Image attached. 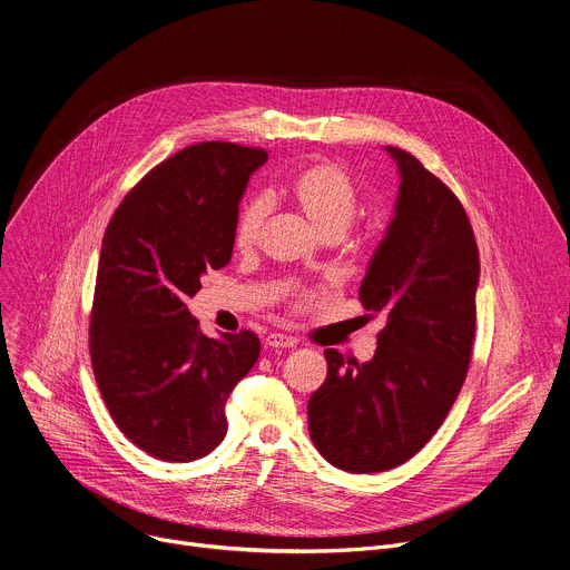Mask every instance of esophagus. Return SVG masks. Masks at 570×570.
Masks as SVG:
<instances>
[{"label":"esophagus","instance_id":"esophagus-1","mask_svg":"<svg viewBox=\"0 0 570 570\" xmlns=\"http://www.w3.org/2000/svg\"><path fill=\"white\" fill-rule=\"evenodd\" d=\"M266 345L268 347H295L297 341L293 336H286V334H268L266 336Z\"/></svg>","mask_w":570,"mask_h":570}]
</instances>
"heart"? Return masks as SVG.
Returning a JSON list of instances; mask_svg holds the SVG:
<instances>
[{"label": "heart", "instance_id": "heart-1", "mask_svg": "<svg viewBox=\"0 0 570 570\" xmlns=\"http://www.w3.org/2000/svg\"><path fill=\"white\" fill-rule=\"evenodd\" d=\"M291 199L316 227L323 238H338L358 212V188L350 173L332 161H318L299 170L288 184ZM271 202L266 195H252L240 204L234 220V245L252 249L262 238Z\"/></svg>", "mask_w": 570, "mask_h": 570}]
</instances>
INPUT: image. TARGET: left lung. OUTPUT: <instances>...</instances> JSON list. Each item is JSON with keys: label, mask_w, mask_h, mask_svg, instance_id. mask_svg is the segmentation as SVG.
Here are the masks:
<instances>
[{"label": "left lung", "mask_w": 570, "mask_h": 570, "mask_svg": "<svg viewBox=\"0 0 570 570\" xmlns=\"http://www.w3.org/2000/svg\"><path fill=\"white\" fill-rule=\"evenodd\" d=\"M386 149L402 179L395 218L358 299L389 321L366 364L325 350L327 377L308 400L316 450L347 473L391 471L436 434L475 343L480 252L471 220L459 197L413 154Z\"/></svg>", "instance_id": "obj_1"}]
</instances>
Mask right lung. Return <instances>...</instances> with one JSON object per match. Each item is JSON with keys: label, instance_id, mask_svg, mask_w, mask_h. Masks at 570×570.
I'll use <instances>...</instances> for the list:
<instances>
[{"label": "right lung", "instance_id": "add662e5", "mask_svg": "<svg viewBox=\"0 0 570 570\" xmlns=\"http://www.w3.org/2000/svg\"><path fill=\"white\" fill-rule=\"evenodd\" d=\"M266 159V149L225 140L184 147L125 195L101 238L95 382L120 432L161 461L220 445L227 397L262 352L249 330L204 336L184 299L206 271L229 264L240 195Z\"/></svg>", "mask_w": 570, "mask_h": 570}]
</instances>
